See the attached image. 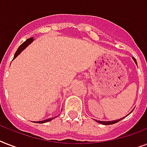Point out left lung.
<instances>
[{"label":"left lung","mask_w":147,"mask_h":147,"mask_svg":"<svg viewBox=\"0 0 147 147\" xmlns=\"http://www.w3.org/2000/svg\"><path fill=\"white\" fill-rule=\"evenodd\" d=\"M133 59L134 60V62H136V64L137 65V61H136V59H135V58L133 57ZM123 118L119 119V120H115V121H97V120H95V121H96L97 122H98L99 123H101V124H105V125H111V124H114V123H117L118 121H121V120H122Z\"/></svg>","instance_id":"obj_1"}]
</instances>
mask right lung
Instances as JSON below:
<instances>
[{
  "label": "right lung",
  "instance_id": "add662e5",
  "mask_svg": "<svg viewBox=\"0 0 147 147\" xmlns=\"http://www.w3.org/2000/svg\"><path fill=\"white\" fill-rule=\"evenodd\" d=\"M33 37H31V38H29V39H27V40H26V41H25V42H23V43H22V44L20 45V46L19 48L17 49V52L15 53L14 56H13V59H14L15 58L17 57V55H19L20 53H21L22 51L24 50V49H25V48H26V47H27V46H29V45L30 44L31 42H33ZM53 119V117H52V118L47 119V120H45V121H34V122H35V123H36H36H46V122H48V121H52Z\"/></svg>",
  "mask_w": 147,
  "mask_h": 147
}]
</instances>
